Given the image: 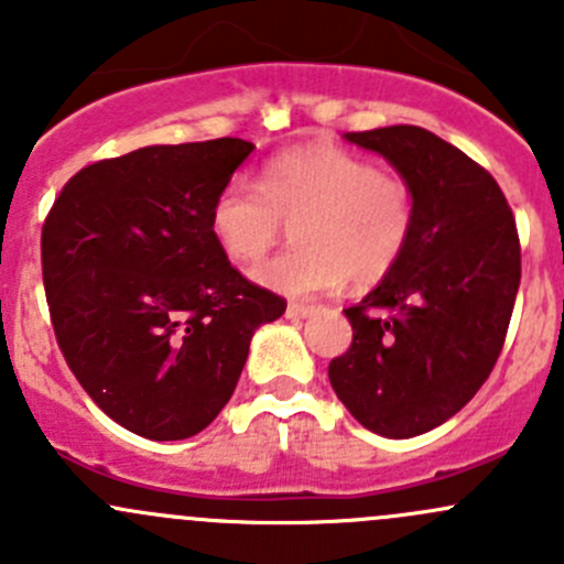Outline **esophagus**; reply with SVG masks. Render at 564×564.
<instances>
[{
    "mask_svg": "<svg viewBox=\"0 0 564 564\" xmlns=\"http://www.w3.org/2000/svg\"><path fill=\"white\" fill-rule=\"evenodd\" d=\"M314 314H316L314 305H303V303H289L286 305V316L289 318H308Z\"/></svg>",
    "mask_w": 564,
    "mask_h": 564,
    "instance_id": "1",
    "label": "esophagus"
}]
</instances>
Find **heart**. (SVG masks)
Masks as SVG:
<instances>
[{
	"label": "heart",
	"mask_w": 564,
	"mask_h": 564,
	"mask_svg": "<svg viewBox=\"0 0 564 564\" xmlns=\"http://www.w3.org/2000/svg\"><path fill=\"white\" fill-rule=\"evenodd\" d=\"M417 202L406 180L333 144L272 158L259 185L235 176L209 209L215 242L235 264H256L292 226L294 246L256 267L272 292L316 297L346 281L388 278L412 242Z\"/></svg>",
	"instance_id": "heart-1"
}]
</instances>
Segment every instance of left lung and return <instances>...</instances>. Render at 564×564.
<instances>
[{"mask_svg": "<svg viewBox=\"0 0 564 564\" xmlns=\"http://www.w3.org/2000/svg\"><path fill=\"white\" fill-rule=\"evenodd\" d=\"M412 185L417 224L395 270L344 314L351 346L329 384L388 440L425 434L471 401L497 366L521 283L513 209L491 174L417 124L346 133Z\"/></svg>", "mask_w": 564, "mask_h": 564, "instance_id": "8db88e82", "label": "left lung"}]
</instances>
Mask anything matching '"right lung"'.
Returning a JSON list of instances; mask_svg holds the SVG:
<instances>
[{"label": "right lung", "mask_w": 564, "mask_h": 564, "mask_svg": "<svg viewBox=\"0 0 564 564\" xmlns=\"http://www.w3.org/2000/svg\"><path fill=\"white\" fill-rule=\"evenodd\" d=\"M253 144L141 147L67 180L43 224V286L78 384L155 442L207 429L237 388L256 327L286 300L215 242L209 209Z\"/></svg>", "instance_id": "obj_1"}]
</instances>
